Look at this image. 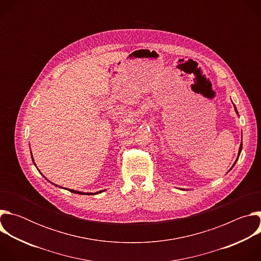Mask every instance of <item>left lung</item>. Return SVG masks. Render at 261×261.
Wrapping results in <instances>:
<instances>
[{
    "label": "left lung",
    "instance_id": "8db88e82",
    "mask_svg": "<svg viewBox=\"0 0 261 261\" xmlns=\"http://www.w3.org/2000/svg\"><path fill=\"white\" fill-rule=\"evenodd\" d=\"M233 104V103H232ZM233 107H234V110H236V113H237V115L239 116V113H238V109H237V107H236V105L233 104ZM242 148H243V141L241 142V145H240V148H239V154H238V158H237V160H236V162L233 163V165H232V167L236 165V163H237V161H238V159H239V157H240V155H241V152H242ZM232 167L229 169V170H231L232 169Z\"/></svg>",
    "mask_w": 261,
    "mask_h": 261
}]
</instances>
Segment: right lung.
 I'll use <instances>...</instances> for the list:
<instances>
[{"label": "right lung", "mask_w": 261, "mask_h": 261, "mask_svg": "<svg viewBox=\"0 0 261 261\" xmlns=\"http://www.w3.org/2000/svg\"><path fill=\"white\" fill-rule=\"evenodd\" d=\"M31 156H32V152H31ZM32 160H33V163H34V165L36 166V164H35V162H34V158H33V156H32ZM46 178V177H45ZM48 180V179H47ZM49 181V180H48ZM49 182H51V181H49ZM53 185H55L54 182H51ZM55 186H57V187H60V186H58V185H55ZM60 188H62V187H60ZM65 189V188H64ZM69 191L70 192H72V193H75V194H82V195H96V194H99V193H102L103 191H105V190H101V191H98V192H95V193H86V192H81V191H75V190H71V189H69Z\"/></svg>", "instance_id": "obj_1"}]
</instances>
